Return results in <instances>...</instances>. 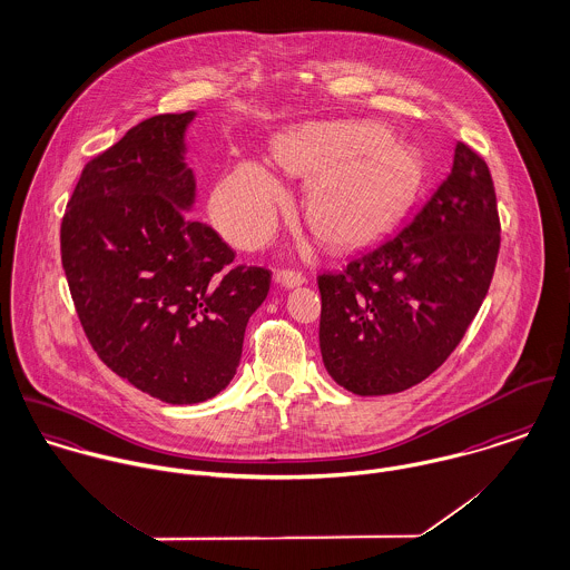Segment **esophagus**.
Masks as SVG:
<instances>
[{"label":"esophagus","mask_w":570,"mask_h":570,"mask_svg":"<svg viewBox=\"0 0 570 570\" xmlns=\"http://www.w3.org/2000/svg\"><path fill=\"white\" fill-rule=\"evenodd\" d=\"M275 282L284 288H295V286H302L306 284V277L299 273V271H291V268H284V271H277L275 273Z\"/></svg>","instance_id":"obj_1"}]
</instances>
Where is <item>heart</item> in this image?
Instances as JSON below:
<instances>
[{
  "label": "heart",
  "mask_w": 570,
  "mask_h": 570,
  "mask_svg": "<svg viewBox=\"0 0 570 570\" xmlns=\"http://www.w3.org/2000/svg\"><path fill=\"white\" fill-rule=\"evenodd\" d=\"M275 164L311 179L304 212L330 247H354L382 234L417 196L420 155L374 122H306L273 139ZM286 190L259 161L238 164L214 190L212 216L234 245H262L277 225Z\"/></svg>",
  "instance_id": "1"
}]
</instances>
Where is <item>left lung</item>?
Instances as JSON below:
<instances>
[{
  "mask_svg": "<svg viewBox=\"0 0 570 570\" xmlns=\"http://www.w3.org/2000/svg\"><path fill=\"white\" fill-rule=\"evenodd\" d=\"M501 220L488 164L463 141L448 177L393 236L318 275V347L356 395L429 379L479 313L499 257Z\"/></svg>",
  "mask_w": 570,
  "mask_h": 570,
  "instance_id": "1",
  "label": "left lung"
}]
</instances>
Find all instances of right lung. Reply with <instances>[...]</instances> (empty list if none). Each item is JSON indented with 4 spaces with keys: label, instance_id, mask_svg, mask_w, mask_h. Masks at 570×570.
I'll return each mask as SVG.
<instances>
[{
    "label": "right lung",
    "instance_id": "add662e5",
    "mask_svg": "<svg viewBox=\"0 0 570 570\" xmlns=\"http://www.w3.org/2000/svg\"><path fill=\"white\" fill-rule=\"evenodd\" d=\"M196 111L155 116L94 157L61 223L80 325L102 363L139 391L196 404L236 376L271 273L191 218L186 130Z\"/></svg>",
    "mask_w": 570,
    "mask_h": 570
}]
</instances>
